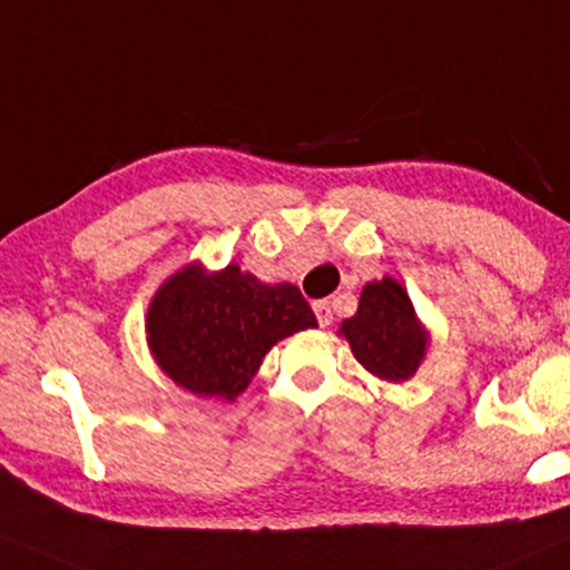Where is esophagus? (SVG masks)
Listing matches in <instances>:
<instances>
[{"label":"esophagus","instance_id":"1","mask_svg":"<svg viewBox=\"0 0 570 570\" xmlns=\"http://www.w3.org/2000/svg\"><path fill=\"white\" fill-rule=\"evenodd\" d=\"M314 314H317L320 327H327L333 322V308H330L327 301H314Z\"/></svg>","mask_w":570,"mask_h":570}]
</instances>
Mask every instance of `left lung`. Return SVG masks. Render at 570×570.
<instances>
[{
  "label": "left lung",
  "mask_w": 570,
  "mask_h": 570,
  "mask_svg": "<svg viewBox=\"0 0 570 570\" xmlns=\"http://www.w3.org/2000/svg\"><path fill=\"white\" fill-rule=\"evenodd\" d=\"M341 333L362 367L391 383L414 375L428 346L410 296L391 277L364 285L360 308L343 322Z\"/></svg>",
  "instance_id": "8db88e82"
}]
</instances>
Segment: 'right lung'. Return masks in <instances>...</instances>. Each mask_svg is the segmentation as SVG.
Masks as SVG:
<instances>
[{"label": "right lung", "mask_w": 570, "mask_h": 570, "mask_svg": "<svg viewBox=\"0 0 570 570\" xmlns=\"http://www.w3.org/2000/svg\"><path fill=\"white\" fill-rule=\"evenodd\" d=\"M317 327L296 285H264L240 266H185L147 312V341L171 381L200 396L235 399L274 343Z\"/></svg>", "instance_id": "obj_1"}]
</instances>
